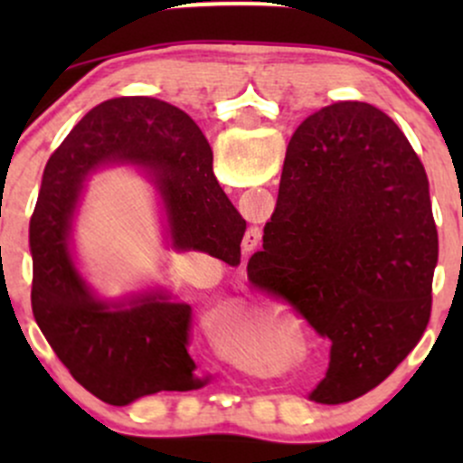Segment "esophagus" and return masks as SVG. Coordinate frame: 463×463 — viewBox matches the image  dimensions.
<instances>
[{
    "label": "esophagus",
    "instance_id": "1",
    "mask_svg": "<svg viewBox=\"0 0 463 463\" xmlns=\"http://www.w3.org/2000/svg\"><path fill=\"white\" fill-rule=\"evenodd\" d=\"M259 239H261V232H257V231H250L248 232V237H246V241L250 243V246H257V241Z\"/></svg>",
    "mask_w": 463,
    "mask_h": 463
}]
</instances>
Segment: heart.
I'll use <instances>...</instances> for the list:
<instances>
[{"mask_svg":"<svg viewBox=\"0 0 463 463\" xmlns=\"http://www.w3.org/2000/svg\"><path fill=\"white\" fill-rule=\"evenodd\" d=\"M211 342L217 353L246 370L272 372L279 364V326L265 311L224 307L211 317Z\"/></svg>","mask_w":463,"mask_h":463,"instance_id":"b5f03b06","label":"heart"}]
</instances>
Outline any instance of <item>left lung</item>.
Listing matches in <instances>:
<instances>
[{
  "mask_svg": "<svg viewBox=\"0 0 463 463\" xmlns=\"http://www.w3.org/2000/svg\"><path fill=\"white\" fill-rule=\"evenodd\" d=\"M250 261L259 285L331 339L316 402L364 396L416 348L431 317L438 228L427 172L383 110L337 102L302 121Z\"/></svg>",
  "mask_w": 463,
  "mask_h": 463,
  "instance_id": "8db88e82",
  "label": "left lung"
}]
</instances>
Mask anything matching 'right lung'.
Returning a JSON list of instances; mask_svg holds the SVG:
<instances>
[{"label":"right lung","mask_w":463,"mask_h":463,"mask_svg":"<svg viewBox=\"0 0 463 463\" xmlns=\"http://www.w3.org/2000/svg\"><path fill=\"white\" fill-rule=\"evenodd\" d=\"M110 161L146 167L161 194L176 250L228 265L241 257L246 220L213 174V152L195 121L154 98H115L89 110L52 154L30 220L32 313L73 379L110 405L156 392H189L191 307L146 294L128 307L91 294L69 252V231L87 174Z\"/></svg>","instance_id":"add662e5"}]
</instances>
